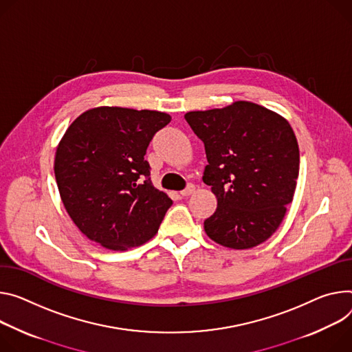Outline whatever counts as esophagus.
<instances>
[{
    "label": "esophagus",
    "mask_w": 352,
    "mask_h": 352,
    "mask_svg": "<svg viewBox=\"0 0 352 352\" xmlns=\"http://www.w3.org/2000/svg\"><path fill=\"white\" fill-rule=\"evenodd\" d=\"M195 192V185L189 184L184 190H181V197H189Z\"/></svg>",
    "instance_id": "1"
}]
</instances>
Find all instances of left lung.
I'll return each instance as SVG.
<instances>
[{
  "instance_id": "8db88e82",
  "label": "left lung",
  "mask_w": 352,
  "mask_h": 352,
  "mask_svg": "<svg viewBox=\"0 0 352 352\" xmlns=\"http://www.w3.org/2000/svg\"><path fill=\"white\" fill-rule=\"evenodd\" d=\"M185 119L204 142V182L217 199L204 221L209 239L234 250L268 240L294 199L299 147L292 126L279 113L248 101L192 111Z\"/></svg>"
}]
</instances>
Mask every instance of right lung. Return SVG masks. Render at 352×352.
<instances>
[{"mask_svg": "<svg viewBox=\"0 0 352 352\" xmlns=\"http://www.w3.org/2000/svg\"><path fill=\"white\" fill-rule=\"evenodd\" d=\"M171 122L166 112L98 107L82 112L57 144L60 198L80 232L112 251L148 241L173 205L154 188L146 150Z\"/></svg>", "mask_w": 352, "mask_h": 352, "instance_id": "add662e5", "label": "right lung"}]
</instances>
